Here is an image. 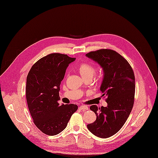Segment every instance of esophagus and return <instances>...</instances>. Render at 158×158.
Masks as SVG:
<instances>
[{
  "label": "esophagus",
  "mask_w": 158,
  "mask_h": 158,
  "mask_svg": "<svg viewBox=\"0 0 158 158\" xmlns=\"http://www.w3.org/2000/svg\"><path fill=\"white\" fill-rule=\"evenodd\" d=\"M79 109L80 110H88L89 107H88L87 106H80V107H79Z\"/></svg>",
  "instance_id": "34e87169"
}]
</instances>
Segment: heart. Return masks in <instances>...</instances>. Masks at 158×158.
I'll use <instances>...</instances> for the list:
<instances>
[{"mask_svg": "<svg viewBox=\"0 0 158 158\" xmlns=\"http://www.w3.org/2000/svg\"><path fill=\"white\" fill-rule=\"evenodd\" d=\"M77 70L84 79L87 77L92 78L95 74V66L87 62L81 63L77 68Z\"/></svg>", "mask_w": 158, "mask_h": 158, "instance_id": "b5f03b06", "label": "heart"}]
</instances>
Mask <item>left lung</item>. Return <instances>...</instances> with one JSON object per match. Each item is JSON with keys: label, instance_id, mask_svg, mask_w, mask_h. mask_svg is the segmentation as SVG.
I'll use <instances>...</instances> for the list:
<instances>
[{"label": "left lung", "instance_id": "1", "mask_svg": "<svg viewBox=\"0 0 158 158\" xmlns=\"http://www.w3.org/2000/svg\"><path fill=\"white\" fill-rule=\"evenodd\" d=\"M86 56L102 68L104 77L100 90L107 96V107L90 109L96 119L87 125L95 135L107 138L115 134L125 123L133 107L135 95V76L130 64L120 54L112 49L92 51Z\"/></svg>", "mask_w": 158, "mask_h": 158}]
</instances>
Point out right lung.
Instances as JSON below:
<instances>
[{"label":"right lung","instance_id":"add662e5","mask_svg":"<svg viewBox=\"0 0 158 158\" xmlns=\"http://www.w3.org/2000/svg\"><path fill=\"white\" fill-rule=\"evenodd\" d=\"M75 58L52 53L34 63L27 76L26 94L33 123L42 132L55 135L63 131L77 110L73 104L60 105V85Z\"/></svg>","mask_w":158,"mask_h":158}]
</instances>
